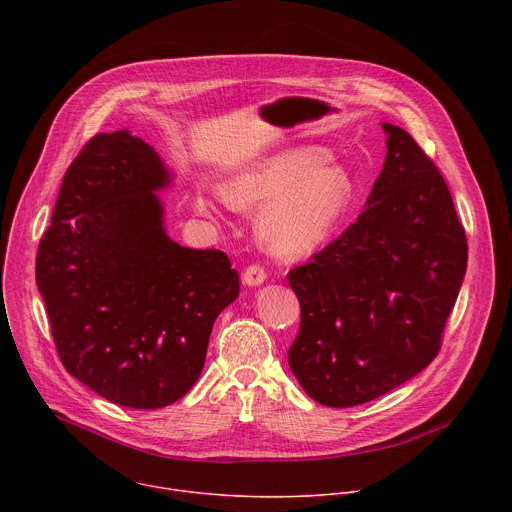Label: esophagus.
<instances>
[{"label":"esophagus","instance_id":"obj_1","mask_svg":"<svg viewBox=\"0 0 512 512\" xmlns=\"http://www.w3.org/2000/svg\"><path fill=\"white\" fill-rule=\"evenodd\" d=\"M265 277H267V273L259 263H253V265L245 267V271H243V283H247V285H261L265 281Z\"/></svg>","mask_w":512,"mask_h":512}]
</instances>
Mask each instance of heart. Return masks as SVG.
Here are the masks:
<instances>
[{
    "label": "heart",
    "mask_w": 512,
    "mask_h": 512,
    "mask_svg": "<svg viewBox=\"0 0 512 512\" xmlns=\"http://www.w3.org/2000/svg\"><path fill=\"white\" fill-rule=\"evenodd\" d=\"M320 148L289 150L261 160L225 186L221 200L233 208H263L259 235L265 247L294 259L318 247L344 214L352 182L344 168L324 164ZM196 208L204 216H216L218 208L210 194H196Z\"/></svg>",
    "instance_id": "heart-1"
}]
</instances>
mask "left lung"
<instances>
[{"mask_svg":"<svg viewBox=\"0 0 512 512\" xmlns=\"http://www.w3.org/2000/svg\"><path fill=\"white\" fill-rule=\"evenodd\" d=\"M383 129L387 158L367 208L287 273L302 308L289 369L326 407L369 403L423 371L466 273V231L444 176L405 129Z\"/></svg>","mask_w":512,"mask_h":512,"instance_id":"left-lung-1","label":"left lung"}]
</instances>
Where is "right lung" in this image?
<instances>
[{
  "instance_id": "right-lung-1",
  "label": "right lung",
  "mask_w": 512,
  "mask_h": 512,
  "mask_svg": "<svg viewBox=\"0 0 512 512\" xmlns=\"http://www.w3.org/2000/svg\"><path fill=\"white\" fill-rule=\"evenodd\" d=\"M168 182L152 145L97 133L68 166L36 255L64 369L129 409H160L192 389L216 316L239 296L227 253L166 235L156 190Z\"/></svg>"
}]
</instances>
